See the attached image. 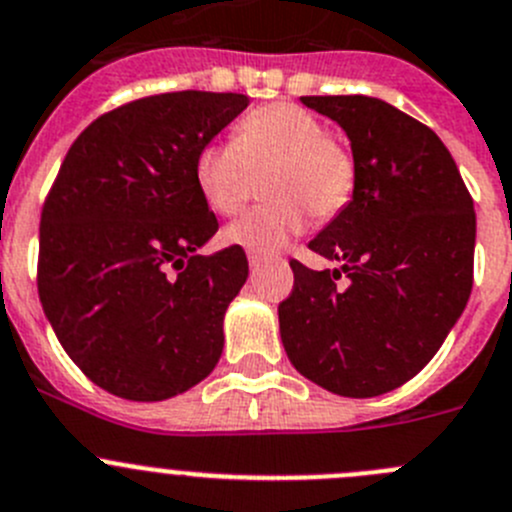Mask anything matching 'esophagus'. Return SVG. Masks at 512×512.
<instances>
[{
	"mask_svg": "<svg viewBox=\"0 0 512 512\" xmlns=\"http://www.w3.org/2000/svg\"><path fill=\"white\" fill-rule=\"evenodd\" d=\"M260 265H262L260 257H257V255H250V270H252V272H257V270H260Z\"/></svg>",
	"mask_w": 512,
	"mask_h": 512,
	"instance_id": "esophagus-1",
	"label": "esophagus"
}]
</instances>
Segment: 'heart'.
<instances>
[{"instance_id": "obj_1", "label": "heart", "mask_w": 512, "mask_h": 512, "mask_svg": "<svg viewBox=\"0 0 512 512\" xmlns=\"http://www.w3.org/2000/svg\"><path fill=\"white\" fill-rule=\"evenodd\" d=\"M272 199L232 222L224 240L250 255L267 257L288 245L305 227L308 212L333 217L351 199L356 166L341 143L328 138L313 113L295 103H270L247 113L232 131V143L199 148L194 184L214 214L232 217L242 209L250 171L267 169Z\"/></svg>"}]
</instances>
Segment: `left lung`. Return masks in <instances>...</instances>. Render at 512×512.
I'll use <instances>...</instances> for the list:
<instances>
[{
  "label": "left lung",
  "mask_w": 512,
  "mask_h": 512,
  "mask_svg": "<svg viewBox=\"0 0 512 512\" xmlns=\"http://www.w3.org/2000/svg\"><path fill=\"white\" fill-rule=\"evenodd\" d=\"M351 141V202L290 262L280 303L290 364L313 384L369 399L407 384L444 343L472 290L475 209L437 133L369 95H305ZM347 278L346 286L336 279Z\"/></svg>",
  "instance_id": "left-lung-1"
}]
</instances>
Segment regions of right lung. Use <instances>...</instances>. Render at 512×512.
<instances>
[{
  "label": "right lung",
  "mask_w": 512,
  "mask_h": 512,
  "mask_svg": "<svg viewBox=\"0 0 512 512\" xmlns=\"http://www.w3.org/2000/svg\"><path fill=\"white\" fill-rule=\"evenodd\" d=\"M250 105L240 93H161L90 123L62 161L40 222L42 310L100 389L164 401L207 379L224 313L247 280L217 234L194 159Z\"/></svg>",
  "instance_id": "obj_1"
}]
</instances>
